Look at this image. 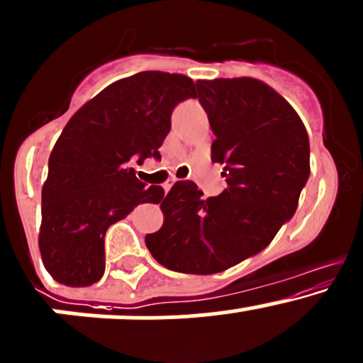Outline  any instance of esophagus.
<instances>
[{"mask_svg":"<svg viewBox=\"0 0 363 363\" xmlns=\"http://www.w3.org/2000/svg\"><path fill=\"white\" fill-rule=\"evenodd\" d=\"M175 182H177V179L172 177V179H169V181L165 182V184H163V189H165V193H169V191H170V188H172V186L175 184Z\"/></svg>","mask_w":363,"mask_h":363,"instance_id":"esophagus-1","label":"esophagus"}]
</instances>
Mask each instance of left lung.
Wrapping results in <instances>:
<instances>
[{
	"label": "left lung",
	"mask_w": 363,
	"mask_h": 363,
	"mask_svg": "<svg viewBox=\"0 0 363 363\" xmlns=\"http://www.w3.org/2000/svg\"><path fill=\"white\" fill-rule=\"evenodd\" d=\"M196 90L228 188L203 198L193 181L175 182L146 245L172 272L212 274L259 254L292 219L310 177V139L292 106L259 79H198Z\"/></svg>",
	"instance_id": "8db88e82"
}]
</instances>
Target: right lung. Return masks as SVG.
Instances as JSON below:
<instances>
[{"mask_svg":"<svg viewBox=\"0 0 363 363\" xmlns=\"http://www.w3.org/2000/svg\"><path fill=\"white\" fill-rule=\"evenodd\" d=\"M191 97L188 76L144 71L106 86L67 121L41 189L38 243L53 280L67 287L101 280L108 228L139 203L162 201V186L147 188L128 162L162 158L172 111Z\"/></svg>","mask_w":363,"mask_h":363,"instance_id":"right-lung-1","label":"right lung"}]
</instances>
